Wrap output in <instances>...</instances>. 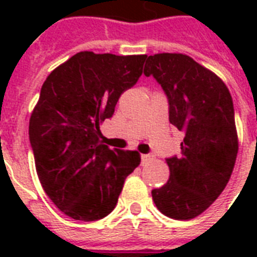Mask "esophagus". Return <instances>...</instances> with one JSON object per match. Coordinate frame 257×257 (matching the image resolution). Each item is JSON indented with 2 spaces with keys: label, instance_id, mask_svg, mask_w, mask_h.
<instances>
[{
  "label": "esophagus",
  "instance_id": "esophagus-1",
  "mask_svg": "<svg viewBox=\"0 0 257 257\" xmlns=\"http://www.w3.org/2000/svg\"><path fill=\"white\" fill-rule=\"evenodd\" d=\"M151 159H152V156H151V155H141V164L143 165L147 164V163H148Z\"/></svg>",
  "mask_w": 257,
  "mask_h": 257
}]
</instances>
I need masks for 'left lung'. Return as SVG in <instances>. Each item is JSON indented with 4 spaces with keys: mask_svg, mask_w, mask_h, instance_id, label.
<instances>
[{
    "mask_svg": "<svg viewBox=\"0 0 257 257\" xmlns=\"http://www.w3.org/2000/svg\"><path fill=\"white\" fill-rule=\"evenodd\" d=\"M144 74L160 84L169 122L184 133L181 155L167 159L169 180L153 189V201L171 219H193L219 197L235 167L239 144L231 93L215 73L181 53L149 56Z\"/></svg>",
    "mask_w": 257,
    "mask_h": 257,
    "instance_id": "1",
    "label": "left lung"
}]
</instances>
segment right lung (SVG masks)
Returning a JSON list of instances; mask_svg holds the SVG:
<instances>
[{
	"label": "right lung",
	"mask_w": 257,
	"mask_h": 257,
	"mask_svg": "<svg viewBox=\"0 0 257 257\" xmlns=\"http://www.w3.org/2000/svg\"><path fill=\"white\" fill-rule=\"evenodd\" d=\"M147 56L80 52L44 82L29 121V140L44 191L74 220L94 221L114 209L136 151L109 149L100 124L143 74Z\"/></svg>",
	"instance_id": "obj_1"
}]
</instances>
